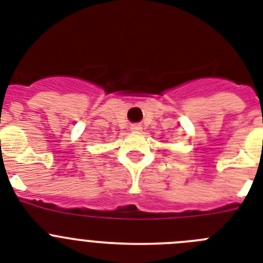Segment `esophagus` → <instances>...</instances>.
Masks as SVG:
<instances>
[{"label":"esophagus","mask_w":263,"mask_h":263,"mask_svg":"<svg viewBox=\"0 0 263 263\" xmlns=\"http://www.w3.org/2000/svg\"><path fill=\"white\" fill-rule=\"evenodd\" d=\"M131 131H134V132H139V131H141L140 124H132V125H131Z\"/></svg>","instance_id":"1"}]
</instances>
